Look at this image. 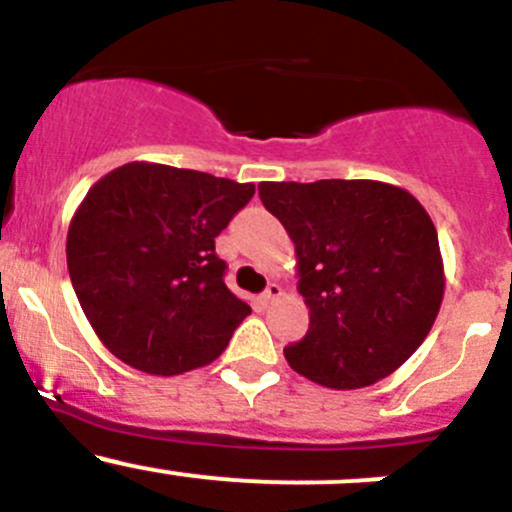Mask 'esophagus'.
<instances>
[{
	"instance_id": "34e87169",
	"label": "esophagus",
	"mask_w": 512,
	"mask_h": 512,
	"mask_svg": "<svg viewBox=\"0 0 512 512\" xmlns=\"http://www.w3.org/2000/svg\"><path fill=\"white\" fill-rule=\"evenodd\" d=\"M282 297V285H277V282H270V285H267V289L265 292H262V304H270V302H275V299H280Z\"/></svg>"
}]
</instances>
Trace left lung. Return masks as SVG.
<instances>
[{"label": "left lung", "mask_w": 512, "mask_h": 512, "mask_svg": "<svg viewBox=\"0 0 512 512\" xmlns=\"http://www.w3.org/2000/svg\"><path fill=\"white\" fill-rule=\"evenodd\" d=\"M257 188L294 242L297 289L309 307L307 334L285 347L289 366L339 391L394 374L431 332L446 289L426 208L381 180Z\"/></svg>", "instance_id": "left-lung-1"}]
</instances>
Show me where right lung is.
<instances>
[{
    "label": "right lung",
    "mask_w": 512,
    "mask_h": 512,
    "mask_svg": "<svg viewBox=\"0 0 512 512\" xmlns=\"http://www.w3.org/2000/svg\"><path fill=\"white\" fill-rule=\"evenodd\" d=\"M252 195V183L148 160L91 185L71 218L66 265L108 352L156 376L223 354L252 309L227 289L215 237Z\"/></svg>",
    "instance_id": "right-lung-1"
}]
</instances>
